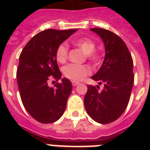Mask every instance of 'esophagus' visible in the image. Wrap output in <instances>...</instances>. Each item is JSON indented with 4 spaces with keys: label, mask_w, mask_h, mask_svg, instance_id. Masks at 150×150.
Listing matches in <instances>:
<instances>
[{
    "label": "esophagus",
    "mask_w": 150,
    "mask_h": 150,
    "mask_svg": "<svg viewBox=\"0 0 150 150\" xmlns=\"http://www.w3.org/2000/svg\"><path fill=\"white\" fill-rule=\"evenodd\" d=\"M71 83H72L73 86H76L77 85H79V82H75V81H72V82H71Z\"/></svg>",
    "instance_id": "34e87169"
}]
</instances>
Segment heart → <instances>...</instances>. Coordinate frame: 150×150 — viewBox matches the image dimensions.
<instances>
[{"mask_svg":"<svg viewBox=\"0 0 150 150\" xmlns=\"http://www.w3.org/2000/svg\"><path fill=\"white\" fill-rule=\"evenodd\" d=\"M72 43L75 46L80 48L85 54H86L87 59L91 63L97 64L100 57L95 52L96 43L89 38H79L73 40ZM68 46L63 43L57 47L56 50V59L59 63H64L68 58ZM64 75L67 79L71 81H80L85 76L89 75L90 70L86 65L69 64L63 68Z\"/></svg>","mask_w":150,"mask_h":150,"instance_id":"obj_1","label":"heart"}]
</instances>
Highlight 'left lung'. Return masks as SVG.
<instances>
[{
    "mask_svg": "<svg viewBox=\"0 0 150 150\" xmlns=\"http://www.w3.org/2000/svg\"><path fill=\"white\" fill-rule=\"evenodd\" d=\"M90 29L100 36L105 47L104 61L91 79L104 87L100 92L98 86H87L85 108L93 120L109 124L123 114L129 102L134 83L132 57L117 35L104 29Z\"/></svg>",
    "mask_w": 150,
    "mask_h": 150,
    "instance_id": "obj_1",
    "label": "left lung"
}]
</instances>
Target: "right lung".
Here are the masks:
<instances>
[{
    "label": "right lung",
    "instance_id": "1",
    "mask_svg": "<svg viewBox=\"0 0 150 150\" xmlns=\"http://www.w3.org/2000/svg\"><path fill=\"white\" fill-rule=\"evenodd\" d=\"M78 29H47L28 42L19 56L17 82L20 96L27 112L39 122L53 123L65 110L72 86L63 78L61 83L50 87L48 81L61 78L56 50Z\"/></svg>",
    "mask_w": 150,
    "mask_h": 150
}]
</instances>
